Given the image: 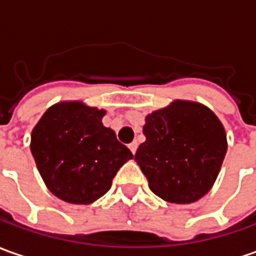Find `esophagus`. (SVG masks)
Wrapping results in <instances>:
<instances>
[{
	"label": "esophagus",
	"instance_id": "esophagus-1",
	"mask_svg": "<svg viewBox=\"0 0 256 256\" xmlns=\"http://www.w3.org/2000/svg\"><path fill=\"white\" fill-rule=\"evenodd\" d=\"M137 147H138V144H137V142H133L128 144V148H130V151L133 152V154H136V151H137Z\"/></svg>",
	"mask_w": 256,
	"mask_h": 256
}]
</instances>
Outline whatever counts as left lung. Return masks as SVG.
Instances as JSON below:
<instances>
[{
  "mask_svg": "<svg viewBox=\"0 0 256 256\" xmlns=\"http://www.w3.org/2000/svg\"><path fill=\"white\" fill-rule=\"evenodd\" d=\"M134 161L161 199L186 204L208 194L227 152L222 122L198 102L174 100L146 118Z\"/></svg>",
  "mask_w": 256,
  "mask_h": 256,
  "instance_id": "obj_1",
  "label": "left lung"
}]
</instances>
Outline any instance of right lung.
Returning a JSON list of instances; mask_svg holds the SVG:
<instances>
[{"label":"right lung","instance_id":"right-lung-1","mask_svg":"<svg viewBox=\"0 0 256 256\" xmlns=\"http://www.w3.org/2000/svg\"><path fill=\"white\" fill-rule=\"evenodd\" d=\"M104 109L82 102L48 108L32 130L30 151L48 189L72 204H90L110 189L122 165L133 158L112 128L102 124Z\"/></svg>","mask_w":256,"mask_h":256}]
</instances>
